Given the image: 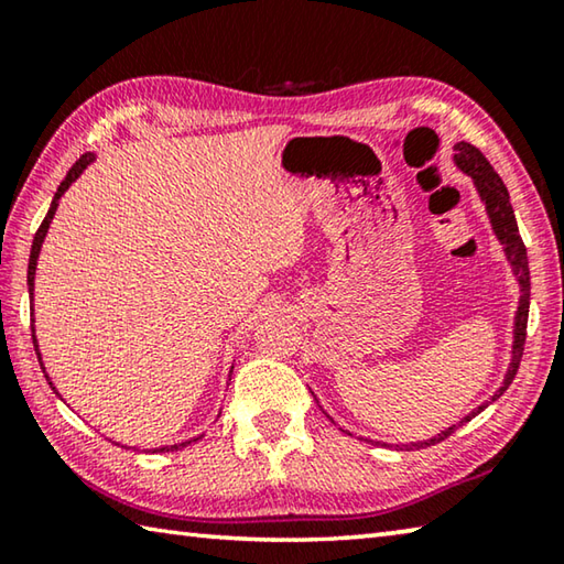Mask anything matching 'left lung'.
Returning <instances> with one entry per match:
<instances>
[{
  "label": "left lung",
  "instance_id": "obj_1",
  "mask_svg": "<svg viewBox=\"0 0 564 564\" xmlns=\"http://www.w3.org/2000/svg\"><path fill=\"white\" fill-rule=\"evenodd\" d=\"M455 166L465 171L467 176L473 178V184L477 188V194H480L482 204H485V212H488V218L492 224V231L498 236V241L505 248V256H508V261L512 265V273L518 275V283H520V303H518V313H514V330H512V358H510V366H508V373L502 378V386L495 390V395L490 400H485L480 408H475L473 413H467L460 423L445 427L443 433H437L431 441H423V443H410V445H398L400 451H415V447H425V445H435L445 441V437H451L457 427L467 420L475 417L480 410L488 408L492 400H498L508 386L518 376V368H520V360H522V350H524V336H528V313H530V269H528V248H524L520 231H518V221H514V212L510 206V194L508 188H505L502 178L495 174V169L490 166V161L482 156L480 149H475L473 144H467V141H457L455 144ZM323 410V408H321ZM328 415V413H326ZM330 417V415H328ZM333 420V417H330Z\"/></svg>",
  "mask_w": 564,
  "mask_h": 564
}]
</instances>
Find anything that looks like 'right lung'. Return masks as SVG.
<instances>
[{"instance_id": "obj_1", "label": "right lung", "mask_w": 564, "mask_h": 564, "mask_svg": "<svg viewBox=\"0 0 564 564\" xmlns=\"http://www.w3.org/2000/svg\"><path fill=\"white\" fill-rule=\"evenodd\" d=\"M97 159V154H82L79 156V161H76V164L69 169V174H66V178L62 181L59 184V188H56V194H54V198H52V206H50V212H46V216H44V221H42V226H40V231L34 234V241H32V253H30V269H26V285H30V299H32V303H34V273H36V259H40V251H42V243H44V236H46V231H50V224H52V218H54V214H56V206H59V198L64 196V191L69 188L76 178L82 176V171L87 169L91 161ZM32 313H34V305H32ZM32 323H34V316H32ZM32 340H34V350H36V356H40V366H42V370H44V378L50 380V386H52V390L56 395H59V390L54 388V383H52V378L46 376V368H44V362H42V352H40V343H36V336H34V328H32ZM234 370V368H231ZM62 398V395H59ZM204 435H196V437H191V441H186V443H176V445H164V447H154V451L151 453H169V451H181V447H186V445H191V443H198L202 441Z\"/></svg>"}]
</instances>
